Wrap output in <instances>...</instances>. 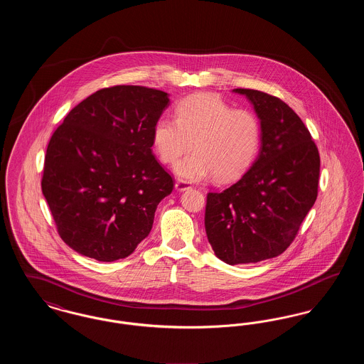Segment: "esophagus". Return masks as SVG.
I'll use <instances>...</instances> for the list:
<instances>
[{"label":"esophagus","mask_w":364,"mask_h":364,"mask_svg":"<svg viewBox=\"0 0 364 364\" xmlns=\"http://www.w3.org/2000/svg\"><path fill=\"white\" fill-rule=\"evenodd\" d=\"M174 187H176V190L180 191H187L190 190L191 186L187 183V181H184V180H177L176 181V184H174Z\"/></svg>","instance_id":"1"}]
</instances>
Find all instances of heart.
<instances>
[{
    "label": "heart",
    "instance_id": "b5f03b06",
    "mask_svg": "<svg viewBox=\"0 0 364 364\" xmlns=\"http://www.w3.org/2000/svg\"><path fill=\"white\" fill-rule=\"evenodd\" d=\"M259 144L257 116L208 92L184 98L176 107V119L162 116L153 128V146L165 164H173L192 146L195 151L174 166L176 174L188 181L211 174L218 181L239 177L254 161Z\"/></svg>",
    "mask_w": 364,
    "mask_h": 364
}]
</instances>
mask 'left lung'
I'll return each instance as SVG.
<instances>
[{
	"mask_svg": "<svg viewBox=\"0 0 364 364\" xmlns=\"http://www.w3.org/2000/svg\"><path fill=\"white\" fill-rule=\"evenodd\" d=\"M260 122L252 166L224 191L208 192L205 228L214 254L228 264L257 263L294 242L318 195L321 159L310 131L277 97L235 88Z\"/></svg>",
	"mask_w": 364,
	"mask_h": 364,
	"instance_id": "left-lung-1",
	"label": "left lung"
}]
</instances>
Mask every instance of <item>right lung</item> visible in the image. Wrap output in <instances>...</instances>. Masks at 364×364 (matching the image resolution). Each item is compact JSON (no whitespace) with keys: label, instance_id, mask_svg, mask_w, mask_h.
<instances>
[{"label":"right lung","instance_id":"add662e5","mask_svg":"<svg viewBox=\"0 0 364 364\" xmlns=\"http://www.w3.org/2000/svg\"><path fill=\"white\" fill-rule=\"evenodd\" d=\"M168 92L102 88L75 106L49 141L42 192L58 235L76 252L113 262L153 228L173 178L153 156V128Z\"/></svg>","mask_w":364,"mask_h":364}]
</instances>
